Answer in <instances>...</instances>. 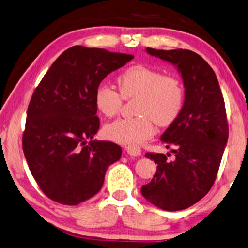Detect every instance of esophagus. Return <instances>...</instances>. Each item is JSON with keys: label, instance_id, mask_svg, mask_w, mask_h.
<instances>
[{"label": "esophagus", "instance_id": "obj_1", "mask_svg": "<svg viewBox=\"0 0 248 248\" xmlns=\"http://www.w3.org/2000/svg\"><path fill=\"white\" fill-rule=\"evenodd\" d=\"M126 151L128 154L131 155V156H140L141 154L140 147L137 146V145H129V146L126 147Z\"/></svg>", "mask_w": 248, "mask_h": 248}]
</instances>
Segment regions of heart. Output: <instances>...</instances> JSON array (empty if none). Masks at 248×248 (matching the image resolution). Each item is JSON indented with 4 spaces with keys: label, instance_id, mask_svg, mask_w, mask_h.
Wrapping results in <instances>:
<instances>
[{
    "label": "heart",
    "instance_id": "heart-1",
    "mask_svg": "<svg viewBox=\"0 0 248 248\" xmlns=\"http://www.w3.org/2000/svg\"><path fill=\"white\" fill-rule=\"evenodd\" d=\"M119 93L108 84H100L94 92L95 107L105 117L120 111L124 98L138 96L134 118H119L105 124L103 134L119 144L143 143L154 134V121L160 126L172 124L184 105V86L177 77L163 75L143 64L127 68L117 78Z\"/></svg>",
    "mask_w": 248,
    "mask_h": 248
}]
</instances>
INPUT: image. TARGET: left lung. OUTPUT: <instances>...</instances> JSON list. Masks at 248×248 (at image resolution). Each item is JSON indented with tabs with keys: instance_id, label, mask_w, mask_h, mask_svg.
Wrapping results in <instances>:
<instances>
[{
	"instance_id": "8db88e82",
	"label": "left lung",
	"mask_w": 248,
	"mask_h": 248,
	"mask_svg": "<svg viewBox=\"0 0 248 248\" xmlns=\"http://www.w3.org/2000/svg\"><path fill=\"white\" fill-rule=\"evenodd\" d=\"M152 57L177 68L183 78L185 101L176 120L161 136L170 153H146L156 172L140 193L158 209L180 211L202 200L214 184L228 141L226 107L219 81L207 62L189 49L146 48Z\"/></svg>"
}]
</instances>
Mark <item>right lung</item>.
Masks as SVG:
<instances>
[{
    "instance_id": "right-lung-1",
    "label": "right lung",
    "mask_w": 248,
    "mask_h": 248,
    "mask_svg": "<svg viewBox=\"0 0 248 248\" xmlns=\"http://www.w3.org/2000/svg\"><path fill=\"white\" fill-rule=\"evenodd\" d=\"M134 57L104 48L72 46L51 65L29 103L22 148L29 170L48 199L64 205L101 190L121 147L96 140L100 119L94 92Z\"/></svg>"
}]
</instances>
